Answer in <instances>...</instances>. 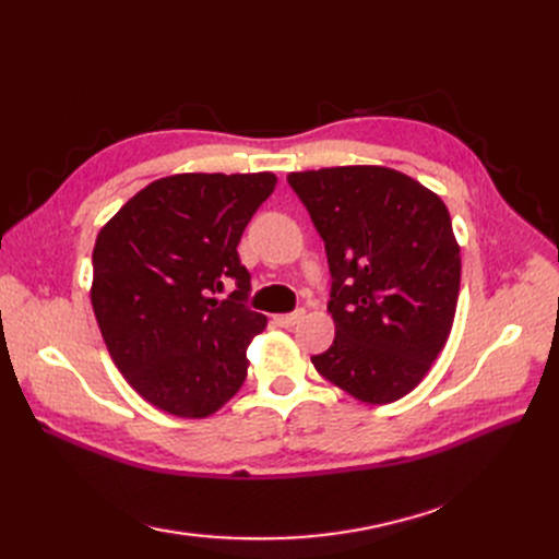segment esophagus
Instances as JSON below:
<instances>
[{
    "instance_id": "obj_1",
    "label": "esophagus",
    "mask_w": 559,
    "mask_h": 559,
    "mask_svg": "<svg viewBox=\"0 0 559 559\" xmlns=\"http://www.w3.org/2000/svg\"><path fill=\"white\" fill-rule=\"evenodd\" d=\"M306 317V310H294V312H289V314H277L275 317V321L280 326H284V329H292V326H296L298 321Z\"/></svg>"
}]
</instances>
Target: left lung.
I'll return each mask as SVG.
<instances>
[{"label": "left lung", "mask_w": 559, "mask_h": 559, "mask_svg": "<svg viewBox=\"0 0 559 559\" xmlns=\"http://www.w3.org/2000/svg\"><path fill=\"white\" fill-rule=\"evenodd\" d=\"M326 247L333 345L312 357L321 378L364 403H392L445 347L462 257L443 200L378 165L286 177Z\"/></svg>", "instance_id": "left-lung-1"}]
</instances>
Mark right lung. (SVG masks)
<instances>
[{"instance_id": "right-lung-1", "label": "right lung", "mask_w": 559, "mask_h": 559, "mask_svg": "<svg viewBox=\"0 0 559 559\" xmlns=\"http://www.w3.org/2000/svg\"><path fill=\"white\" fill-rule=\"evenodd\" d=\"M277 177L175 175L148 183L99 230L91 300L116 368L142 399L207 417L247 378L265 314L247 308L238 245ZM226 283L236 286L222 301Z\"/></svg>"}]
</instances>
